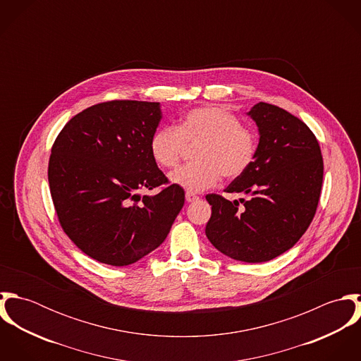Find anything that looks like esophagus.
<instances>
[{
  "label": "esophagus",
  "instance_id": "obj_1",
  "mask_svg": "<svg viewBox=\"0 0 361 361\" xmlns=\"http://www.w3.org/2000/svg\"><path fill=\"white\" fill-rule=\"evenodd\" d=\"M200 197L197 196V195H195V193H190V192H188L186 193V202H189V203H193V202H197Z\"/></svg>",
  "mask_w": 361,
  "mask_h": 361
}]
</instances>
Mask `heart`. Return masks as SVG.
<instances>
[{
    "label": "heart",
    "instance_id": "1",
    "mask_svg": "<svg viewBox=\"0 0 361 361\" xmlns=\"http://www.w3.org/2000/svg\"><path fill=\"white\" fill-rule=\"evenodd\" d=\"M189 149L196 162L169 175L175 186L196 193L225 179L242 176L255 162L257 133L243 126L240 118L222 106H202L183 115L179 125L162 126L150 139V153L166 169L176 168Z\"/></svg>",
    "mask_w": 361,
    "mask_h": 361
}]
</instances>
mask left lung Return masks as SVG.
I'll list each match as a JSON object with an SVG mask.
<instances>
[{"instance_id": "obj_1", "label": "left lung", "mask_w": 361, "mask_h": 361, "mask_svg": "<svg viewBox=\"0 0 361 361\" xmlns=\"http://www.w3.org/2000/svg\"><path fill=\"white\" fill-rule=\"evenodd\" d=\"M249 115L259 132L257 155L225 192L252 199H240V207L238 200L207 195L206 235L228 257L264 262L292 249L307 231L319 202L324 161L317 137L298 116L262 102Z\"/></svg>"}]
</instances>
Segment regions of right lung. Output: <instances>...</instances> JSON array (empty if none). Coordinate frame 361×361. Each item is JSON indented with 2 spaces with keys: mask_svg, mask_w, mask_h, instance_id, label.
Masks as SVG:
<instances>
[{
  "mask_svg": "<svg viewBox=\"0 0 361 361\" xmlns=\"http://www.w3.org/2000/svg\"><path fill=\"white\" fill-rule=\"evenodd\" d=\"M159 104L112 100L75 115L49 161L52 203L61 228L89 257L123 267L155 250L185 204L150 153ZM160 192L140 198V190Z\"/></svg>",
  "mask_w": 361,
  "mask_h": 361,
  "instance_id": "obj_1",
  "label": "right lung"
}]
</instances>
